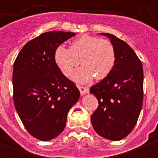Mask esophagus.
I'll return each mask as SVG.
<instances>
[{"instance_id": "34e87169", "label": "esophagus", "mask_w": 158, "mask_h": 158, "mask_svg": "<svg viewBox=\"0 0 158 158\" xmlns=\"http://www.w3.org/2000/svg\"><path fill=\"white\" fill-rule=\"evenodd\" d=\"M78 88H79V91H80V93H81V95H85V94H86V93H89V89L88 88V87L79 86Z\"/></svg>"}]
</instances>
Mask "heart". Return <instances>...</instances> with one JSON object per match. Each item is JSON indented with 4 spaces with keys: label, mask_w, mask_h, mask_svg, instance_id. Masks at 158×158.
Listing matches in <instances>:
<instances>
[{
    "label": "heart",
    "mask_w": 158,
    "mask_h": 158,
    "mask_svg": "<svg viewBox=\"0 0 158 158\" xmlns=\"http://www.w3.org/2000/svg\"><path fill=\"white\" fill-rule=\"evenodd\" d=\"M54 59L60 71L69 76L73 68L81 62L82 67L75 70L71 75L74 81L87 83L95 79L107 77L115 63V49L113 44L106 39L84 35L70 44L69 49L59 46L55 51Z\"/></svg>",
    "instance_id": "b5f03b06"
}]
</instances>
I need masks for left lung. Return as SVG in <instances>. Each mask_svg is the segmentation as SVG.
<instances>
[{"label":"left lung","mask_w":158,"mask_h":158,"mask_svg":"<svg viewBox=\"0 0 158 158\" xmlns=\"http://www.w3.org/2000/svg\"><path fill=\"white\" fill-rule=\"evenodd\" d=\"M100 34L107 36L113 44L116 60L109 76L90 88L98 102L91 122L100 136L119 141L133 130L142 108L143 66L125 41L110 33Z\"/></svg>","instance_id":"left-lung-1"}]
</instances>
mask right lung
Wrapping results in <instances>:
<instances>
[{
    "instance_id": "add662e5",
    "label": "right lung",
    "mask_w": 158,
    "mask_h": 158,
    "mask_svg": "<svg viewBox=\"0 0 158 158\" xmlns=\"http://www.w3.org/2000/svg\"><path fill=\"white\" fill-rule=\"evenodd\" d=\"M74 33L50 31L27 43L14 63V102L30 135L40 141L58 136L80 92L62 73L54 59L57 47Z\"/></svg>"
}]
</instances>
